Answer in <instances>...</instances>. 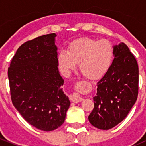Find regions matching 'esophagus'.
<instances>
[{
    "mask_svg": "<svg viewBox=\"0 0 146 146\" xmlns=\"http://www.w3.org/2000/svg\"><path fill=\"white\" fill-rule=\"evenodd\" d=\"M70 100H71L72 102H76V103H78V102H82L83 100V99L81 98L80 96H79L78 94H73V96L71 97V98H70Z\"/></svg>",
    "mask_w": 146,
    "mask_h": 146,
    "instance_id": "obj_1",
    "label": "esophagus"
}]
</instances>
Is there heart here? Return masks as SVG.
Returning <instances> with one entry per match:
<instances>
[{
	"mask_svg": "<svg viewBox=\"0 0 146 146\" xmlns=\"http://www.w3.org/2000/svg\"><path fill=\"white\" fill-rule=\"evenodd\" d=\"M113 57L114 50L109 41L82 37L72 42L67 52H60L58 62L64 73L74 70L76 64H79V69L85 77L97 80L108 71Z\"/></svg>",
	"mask_w": 146,
	"mask_h": 146,
	"instance_id": "1",
	"label": "heart"
}]
</instances>
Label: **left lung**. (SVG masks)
<instances>
[{
	"mask_svg": "<svg viewBox=\"0 0 146 146\" xmlns=\"http://www.w3.org/2000/svg\"><path fill=\"white\" fill-rule=\"evenodd\" d=\"M114 59L97 83L91 124L109 130L121 122L134 105L138 93V66L129 47L121 42L113 46Z\"/></svg>",
	"mask_w": 146,
	"mask_h": 146,
	"instance_id": "1",
	"label": "left lung"
}]
</instances>
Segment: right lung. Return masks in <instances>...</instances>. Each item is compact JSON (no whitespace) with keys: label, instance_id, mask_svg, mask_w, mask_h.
<instances>
[{"label":"right lung","instance_id":"right-lung-1","mask_svg":"<svg viewBox=\"0 0 146 146\" xmlns=\"http://www.w3.org/2000/svg\"><path fill=\"white\" fill-rule=\"evenodd\" d=\"M55 33L22 44L8 68L12 102L29 124L51 131L64 123L70 107L58 71Z\"/></svg>","mask_w":146,"mask_h":146}]
</instances>
